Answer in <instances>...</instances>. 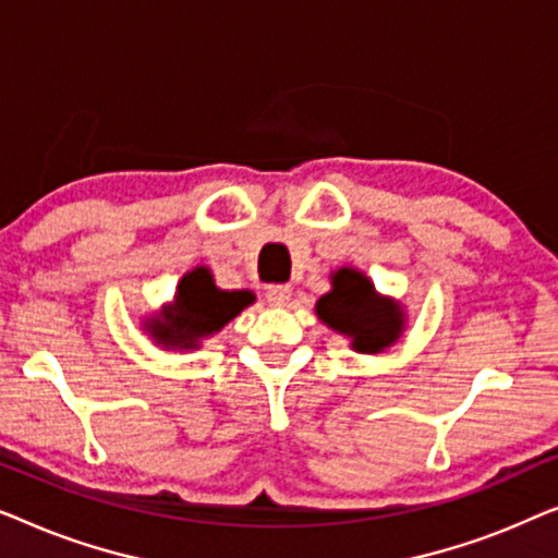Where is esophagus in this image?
Masks as SVG:
<instances>
[{
  "label": "esophagus",
  "mask_w": 558,
  "mask_h": 558,
  "mask_svg": "<svg viewBox=\"0 0 558 558\" xmlns=\"http://www.w3.org/2000/svg\"><path fill=\"white\" fill-rule=\"evenodd\" d=\"M289 296H292V287H287V284L266 287V302L274 304V307H284V304L289 302Z\"/></svg>",
  "instance_id": "1"
}]
</instances>
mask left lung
Listing matches in <instances>:
<instances>
[{"instance_id": "1", "label": "left lung", "mask_w": 558, "mask_h": 558, "mask_svg": "<svg viewBox=\"0 0 558 558\" xmlns=\"http://www.w3.org/2000/svg\"><path fill=\"white\" fill-rule=\"evenodd\" d=\"M317 315L332 330L353 338L361 353H378L399 338L403 315L399 304L380 300L361 271L340 269L332 277V292L317 302Z\"/></svg>"}]
</instances>
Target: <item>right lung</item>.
<instances>
[{
  "label": "right lung",
  "instance_id": "1",
  "mask_svg": "<svg viewBox=\"0 0 558 558\" xmlns=\"http://www.w3.org/2000/svg\"><path fill=\"white\" fill-rule=\"evenodd\" d=\"M254 302L251 292H223L213 284L208 269H195L182 277L172 307L149 325L157 342L167 348L190 350L197 340L218 332L220 327Z\"/></svg>",
  "mask_w": 558,
  "mask_h": 558
}]
</instances>
